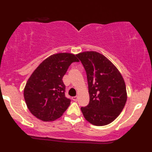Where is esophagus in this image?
I'll use <instances>...</instances> for the list:
<instances>
[{"label": "esophagus", "instance_id": "obj_1", "mask_svg": "<svg viewBox=\"0 0 152 152\" xmlns=\"http://www.w3.org/2000/svg\"><path fill=\"white\" fill-rule=\"evenodd\" d=\"M77 99H78V96H76L72 97V100H74V101H76Z\"/></svg>", "mask_w": 152, "mask_h": 152}]
</instances>
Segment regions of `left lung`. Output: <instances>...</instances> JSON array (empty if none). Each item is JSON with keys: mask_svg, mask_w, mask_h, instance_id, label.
Here are the masks:
<instances>
[{"mask_svg": "<svg viewBox=\"0 0 152 152\" xmlns=\"http://www.w3.org/2000/svg\"><path fill=\"white\" fill-rule=\"evenodd\" d=\"M87 74L89 102L80 108L85 118L96 126L108 125L123 111L127 101L123 78L112 62L100 53L77 54Z\"/></svg>", "mask_w": 152, "mask_h": 152, "instance_id": "obj_1", "label": "left lung"}]
</instances>
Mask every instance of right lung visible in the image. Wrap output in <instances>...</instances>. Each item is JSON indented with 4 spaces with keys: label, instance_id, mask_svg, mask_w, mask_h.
I'll use <instances>...</instances> for the list:
<instances>
[{
    "label": "right lung",
    "instance_id": "1",
    "mask_svg": "<svg viewBox=\"0 0 152 152\" xmlns=\"http://www.w3.org/2000/svg\"><path fill=\"white\" fill-rule=\"evenodd\" d=\"M76 55L60 53L50 56L34 70L24 89L29 110L42 121H52L61 117L71 100L65 96L63 78L68 67L78 62Z\"/></svg>",
    "mask_w": 152,
    "mask_h": 152
}]
</instances>
